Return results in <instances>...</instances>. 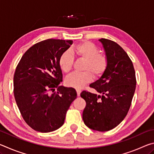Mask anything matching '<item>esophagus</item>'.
Listing matches in <instances>:
<instances>
[{"mask_svg": "<svg viewBox=\"0 0 154 154\" xmlns=\"http://www.w3.org/2000/svg\"><path fill=\"white\" fill-rule=\"evenodd\" d=\"M81 92H82V90H79V89H77V96H80Z\"/></svg>", "mask_w": 154, "mask_h": 154, "instance_id": "34e87169", "label": "esophagus"}]
</instances>
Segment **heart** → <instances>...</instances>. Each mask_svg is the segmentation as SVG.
I'll list each match as a JSON object with an SVG mask.
<instances>
[{"label": "heart", "instance_id": "heart-1", "mask_svg": "<svg viewBox=\"0 0 154 154\" xmlns=\"http://www.w3.org/2000/svg\"><path fill=\"white\" fill-rule=\"evenodd\" d=\"M73 51L78 59L84 60L83 72H75L65 79L67 86L74 88H82L95 78L102 77L109 66V58L105 54L99 52V49L94 43L84 41L74 47ZM59 66L65 73L71 71L74 64V58L71 52L64 51L59 58Z\"/></svg>", "mask_w": 154, "mask_h": 154}]
</instances>
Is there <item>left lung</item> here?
Instances as JSON below:
<instances>
[{
	"mask_svg": "<svg viewBox=\"0 0 154 154\" xmlns=\"http://www.w3.org/2000/svg\"><path fill=\"white\" fill-rule=\"evenodd\" d=\"M109 66L100 79L91 83L100 95L83 90L81 96L86 106L83 111L84 124L91 129L109 131L121 123L131 105L137 80L133 64L126 51L114 41L100 38Z\"/></svg>",
	"mask_w": 154,
	"mask_h": 154,
	"instance_id": "8db88e82",
	"label": "left lung"
}]
</instances>
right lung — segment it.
I'll return each mask as SVG.
<instances>
[{
  "label": "right lung",
  "instance_id": "obj_1",
  "mask_svg": "<svg viewBox=\"0 0 154 154\" xmlns=\"http://www.w3.org/2000/svg\"><path fill=\"white\" fill-rule=\"evenodd\" d=\"M72 44L71 40L40 41L25 52L15 69V101L26 123L36 131L49 132L60 128L77 98L74 88L60 85V56Z\"/></svg>",
  "mask_w": 154,
  "mask_h": 154
}]
</instances>
